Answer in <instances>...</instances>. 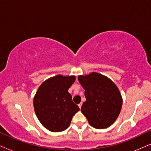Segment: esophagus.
Instances as JSON below:
<instances>
[{
    "instance_id": "34e87169",
    "label": "esophagus",
    "mask_w": 151,
    "mask_h": 151,
    "mask_svg": "<svg viewBox=\"0 0 151 151\" xmlns=\"http://www.w3.org/2000/svg\"><path fill=\"white\" fill-rule=\"evenodd\" d=\"M82 105V103H80V104H78V106H79V108H80V109H81Z\"/></svg>"
}]
</instances>
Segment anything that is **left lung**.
I'll list each match as a JSON object with an SVG mask.
<instances>
[{"label": "left lung", "mask_w": 151, "mask_h": 151, "mask_svg": "<svg viewBox=\"0 0 151 151\" xmlns=\"http://www.w3.org/2000/svg\"><path fill=\"white\" fill-rule=\"evenodd\" d=\"M78 80L84 88L86 101L81 111L91 127L102 129L111 126L118 117L122 99L116 85L105 76L92 73L80 76Z\"/></svg>", "instance_id": "1"}]
</instances>
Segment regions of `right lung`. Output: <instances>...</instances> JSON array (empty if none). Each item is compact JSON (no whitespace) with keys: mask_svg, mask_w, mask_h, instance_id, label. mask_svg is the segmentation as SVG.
Returning a JSON list of instances; mask_svg holds the SVG:
<instances>
[{"mask_svg":"<svg viewBox=\"0 0 151 151\" xmlns=\"http://www.w3.org/2000/svg\"><path fill=\"white\" fill-rule=\"evenodd\" d=\"M75 80V76L58 75L43 82L37 91L34 99L35 113L40 123L50 131L67 129L80 110L68 92Z\"/></svg>","mask_w":151,"mask_h":151,"instance_id":"right-lung-1","label":"right lung"}]
</instances>
